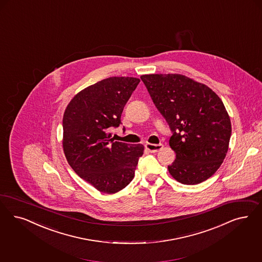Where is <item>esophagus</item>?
<instances>
[{
	"label": "esophagus",
	"mask_w": 262,
	"mask_h": 262,
	"mask_svg": "<svg viewBox=\"0 0 262 262\" xmlns=\"http://www.w3.org/2000/svg\"><path fill=\"white\" fill-rule=\"evenodd\" d=\"M163 148V145L162 143L160 144H151V143H147L146 144V149L151 152V153H156L159 152L160 150H162Z\"/></svg>",
	"instance_id": "obj_1"
}]
</instances>
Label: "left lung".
<instances>
[{"label": "left lung", "mask_w": 262, "mask_h": 262, "mask_svg": "<svg viewBox=\"0 0 262 262\" xmlns=\"http://www.w3.org/2000/svg\"><path fill=\"white\" fill-rule=\"evenodd\" d=\"M141 80L170 126L176 160L168 165L175 180H207L226 158L231 123L222 99L206 85L182 74H145Z\"/></svg>", "instance_id": "1"}]
</instances>
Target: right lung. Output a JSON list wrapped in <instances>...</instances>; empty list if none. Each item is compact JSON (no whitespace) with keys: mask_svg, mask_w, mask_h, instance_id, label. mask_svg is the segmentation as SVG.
I'll return each instance as SVG.
<instances>
[{"mask_svg":"<svg viewBox=\"0 0 262 262\" xmlns=\"http://www.w3.org/2000/svg\"><path fill=\"white\" fill-rule=\"evenodd\" d=\"M140 80L109 77L79 92L63 118V148L74 172L103 193L123 190L135 177L142 144L114 141L108 134ZM125 129V128H124Z\"/></svg>","mask_w":262,"mask_h":262,"instance_id":"obj_1","label":"right lung"}]
</instances>
